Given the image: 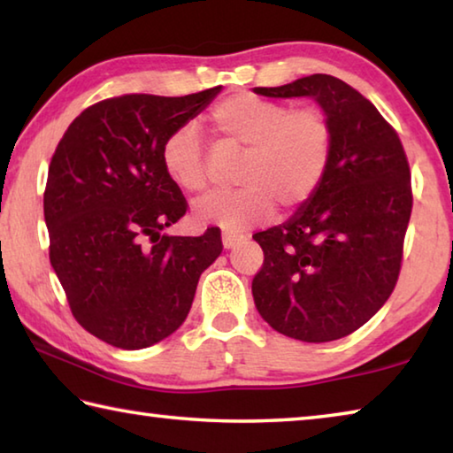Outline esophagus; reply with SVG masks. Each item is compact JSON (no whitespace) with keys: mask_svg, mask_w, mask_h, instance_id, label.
Returning <instances> with one entry per match:
<instances>
[{"mask_svg":"<svg viewBox=\"0 0 453 453\" xmlns=\"http://www.w3.org/2000/svg\"><path fill=\"white\" fill-rule=\"evenodd\" d=\"M243 235H240V234H234V232H224V235H221V242H224V248L226 250H229V248H234V245L242 240Z\"/></svg>","mask_w":453,"mask_h":453,"instance_id":"1","label":"esophagus"}]
</instances>
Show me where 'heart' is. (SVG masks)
Listing matches in <instances>:
<instances>
[{"label": "heart", "mask_w": 453, "mask_h": 453, "mask_svg": "<svg viewBox=\"0 0 453 453\" xmlns=\"http://www.w3.org/2000/svg\"><path fill=\"white\" fill-rule=\"evenodd\" d=\"M208 126L219 143L242 150L234 191H216L194 205L197 219L227 232L264 224L273 203L289 211L318 194L334 157L335 129L319 105L291 107L280 99L237 91L208 113ZM162 167L173 186L186 194L208 188L202 137L191 126H180L159 151Z\"/></svg>", "instance_id": "obj_1"}]
</instances>
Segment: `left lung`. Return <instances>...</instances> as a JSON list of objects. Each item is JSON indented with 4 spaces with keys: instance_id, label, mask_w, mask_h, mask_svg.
<instances>
[{
    "instance_id": "8db88e82",
    "label": "left lung",
    "mask_w": 453,
    "mask_h": 453,
    "mask_svg": "<svg viewBox=\"0 0 453 453\" xmlns=\"http://www.w3.org/2000/svg\"><path fill=\"white\" fill-rule=\"evenodd\" d=\"M267 97L310 96L334 121L335 145L318 194L281 226L254 234L264 264L251 281L275 332L321 343L375 316L400 278L411 173L395 129L346 81L313 73Z\"/></svg>"
}]
</instances>
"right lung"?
I'll use <instances>...</instances> for the list:
<instances>
[{"label":"right lung","instance_id":"obj_1","mask_svg":"<svg viewBox=\"0 0 453 453\" xmlns=\"http://www.w3.org/2000/svg\"><path fill=\"white\" fill-rule=\"evenodd\" d=\"M219 89L102 99L72 121L51 156L50 262L78 324L110 346L142 349L173 334L199 275L224 250L219 227L162 234L186 216L188 202L159 159L165 137Z\"/></svg>","mask_w":453,"mask_h":453}]
</instances>
